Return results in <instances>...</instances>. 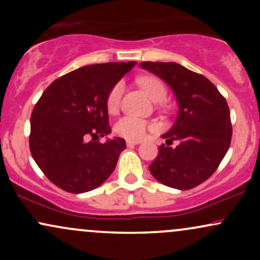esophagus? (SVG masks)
I'll list each match as a JSON object with an SVG mask.
<instances>
[{
	"label": "esophagus",
	"instance_id": "1",
	"mask_svg": "<svg viewBox=\"0 0 260 260\" xmlns=\"http://www.w3.org/2000/svg\"><path fill=\"white\" fill-rule=\"evenodd\" d=\"M139 140H127V147H133V145L139 144Z\"/></svg>",
	"mask_w": 260,
	"mask_h": 260
}]
</instances>
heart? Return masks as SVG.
<instances>
[{
	"mask_svg": "<svg viewBox=\"0 0 260 260\" xmlns=\"http://www.w3.org/2000/svg\"><path fill=\"white\" fill-rule=\"evenodd\" d=\"M138 83L154 103H162L166 99V94H168L166 88L159 79L153 78V77H143V78H139ZM122 94H123V84L117 83L107 95L106 106L109 112L113 113L117 111L118 107H120ZM150 128L153 127L144 120L132 117V116H124V117L117 121L115 131L118 136L123 137V138L138 140L142 139L147 133V131L150 129Z\"/></svg>",
	"mask_w": 260,
	"mask_h": 260,
	"instance_id": "heart-1",
	"label": "heart"
}]
</instances>
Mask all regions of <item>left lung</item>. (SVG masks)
Listing matches in <instances>:
<instances>
[{
    "label": "left lung",
    "instance_id": "obj_1",
    "mask_svg": "<svg viewBox=\"0 0 260 260\" xmlns=\"http://www.w3.org/2000/svg\"><path fill=\"white\" fill-rule=\"evenodd\" d=\"M140 67L162 79L178 105L174 126L161 136L168 145H160L149 170L165 186L194 188L215 172L230 148L228 103L210 80L175 62H142ZM174 140L178 147H169Z\"/></svg>",
    "mask_w": 260,
    "mask_h": 260
}]
</instances>
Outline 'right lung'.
Returning a JSON list of instances; mask_svg holds the SVG:
<instances>
[{
	"label": "right lung",
	"instance_id": "right-lung-1",
	"mask_svg": "<svg viewBox=\"0 0 260 260\" xmlns=\"http://www.w3.org/2000/svg\"><path fill=\"white\" fill-rule=\"evenodd\" d=\"M137 62H109L78 68L47 86L30 117L32 159L53 184L85 193L103 184L126 149L111 133L106 100L111 89Z\"/></svg>",
	"mask_w": 260,
	"mask_h": 260
}]
</instances>
